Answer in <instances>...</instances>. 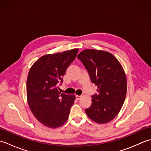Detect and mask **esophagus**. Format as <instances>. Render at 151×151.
Wrapping results in <instances>:
<instances>
[{
  "label": "esophagus",
  "instance_id": "obj_1",
  "mask_svg": "<svg viewBox=\"0 0 151 151\" xmlns=\"http://www.w3.org/2000/svg\"><path fill=\"white\" fill-rule=\"evenodd\" d=\"M81 97H82V96H81V95H76V100H80V99H81Z\"/></svg>",
  "mask_w": 151,
  "mask_h": 151
}]
</instances>
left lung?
Listing matches in <instances>:
<instances>
[{
    "label": "left lung",
    "instance_id": "1",
    "mask_svg": "<svg viewBox=\"0 0 151 151\" xmlns=\"http://www.w3.org/2000/svg\"><path fill=\"white\" fill-rule=\"evenodd\" d=\"M77 57L97 86L98 94L91 97L92 104L86 113L96 123H107L117 116L126 97L124 70L116 58L107 51L85 49Z\"/></svg>",
    "mask_w": 151,
    "mask_h": 151
}]
</instances>
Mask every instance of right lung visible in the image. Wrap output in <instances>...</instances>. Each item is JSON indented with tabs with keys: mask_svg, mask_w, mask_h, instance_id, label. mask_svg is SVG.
I'll list each match as a JSON object with an SVG mask.
<instances>
[{
	"mask_svg": "<svg viewBox=\"0 0 151 151\" xmlns=\"http://www.w3.org/2000/svg\"><path fill=\"white\" fill-rule=\"evenodd\" d=\"M78 49L45 54L30 67L27 81V97L30 110L45 126L56 129L68 119L75 95L58 91V84L75 59Z\"/></svg>",
	"mask_w": 151,
	"mask_h": 151,
	"instance_id": "add662e5",
	"label": "right lung"
}]
</instances>
